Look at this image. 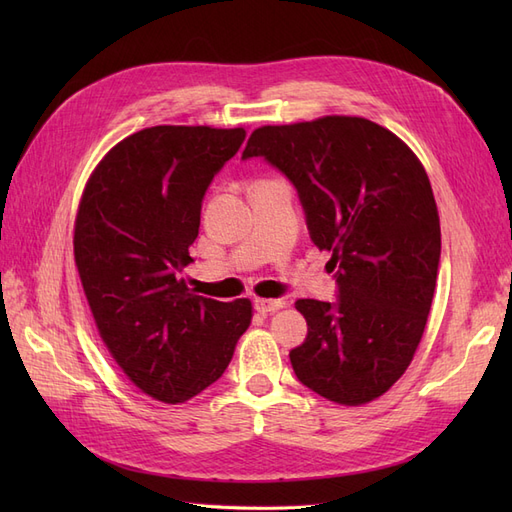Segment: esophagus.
Instances as JSON below:
<instances>
[{
	"label": "esophagus",
	"instance_id": "obj_1",
	"mask_svg": "<svg viewBox=\"0 0 512 512\" xmlns=\"http://www.w3.org/2000/svg\"><path fill=\"white\" fill-rule=\"evenodd\" d=\"M286 305V301L282 299H256L254 307L258 309L260 314H273L277 309H282Z\"/></svg>",
	"mask_w": 512,
	"mask_h": 512
}]
</instances>
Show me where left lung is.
Returning a JSON list of instances; mask_svg holds the SVG:
<instances>
[{"mask_svg":"<svg viewBox=\"0 0 512 512\" xmlns=\"http://www.w3.org/2000/svg\"><path fill=\"white\" fill-rule=\"evenodd\" d=\"M247 158L290 179L335 269V303H294L307 320L294 374L335 404H369L404 376L436 290L440 218L425 168L391 130L346 115L262 126Z\"/></svg>","mask_w":512,"mask_h":512,"instance_id":"left-lung-1","label":"left lung"}]
</instances>
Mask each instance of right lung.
I'll return each instance as SVG.
<instances>
[{"label":"right lung","mask_w":512,"mask_h":512,"mask_svg":"<svg viewBox=\"0 0 512 512\" xmlns=\"http://www.w3.org/2000/svg\"><path fill=\"white\" fill-rule=\"evenodd\" d=\"M243 141V128H145L106 153L76 213L74 260L102 342L164 404L218 380L252 322L250 299L198 297L179 277L209 183Z\"/></svg>","instance_id":"right-lung-1"}]
</instances>
